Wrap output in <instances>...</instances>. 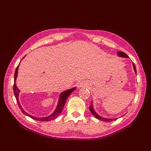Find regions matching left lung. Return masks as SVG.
<instances>
[{
  "label": "left lung",
  "instance_id": "1",
  "mask_svg": "<svg viewBox=\"0 0 151 151\" xmlns=\"http://www.w3.org/2000/svg\"><path fill=\"white\" fill-rule=\"evenodd\" d=\"M117 55H118V56H119L120 57L129 58V56H128L126 53H125L124 52H117ZM133 67H134V71L135 72V74H137L135 65V64H134V63H133ZM92 103L93 102L91 101V105L89 106V109H90V111H91V113H93V115L94 116V117L96 118L97 119H98L99 120H101V121H104V122H112L113 120H116L117 119V118H104V117H102L101 116H99L98 114H97L96 113V111H94Z\"/></svg>",
  "mask_w": 151,
  "mask_h": 151
}]
</instances>
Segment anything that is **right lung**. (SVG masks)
Returning <instances> with one entry per match:
<instances>
[{
	"instance_id": "right-lung-1",
	"label": "right lung",
	"mask_w": 151,
	"mask_h": 151,
	"mask_svg": "<svg viewBox=\"0 0 151 151\" xmlns=\"http://www.w3.org/2000/svg\"><path fill=\"white\" fill-rule=\"evenodd\" d=\"M25 56L22 58H24L25 57ZM19 64L18 65V66L17 67L16 69V71H15V74H14V95H15V97H16V99L17 103L18 104V106H19V107L21 109V111L23 113L24 115H26L27 116H28L29 117L31 118L32 119H34V120H37V121L47 122V121H51V120H53L54 119H55V118H57V116L59 115H60V114L61 113V112L62 111V109H63V107H64V105L65 104V101H66L67 99L68 98V96H69L70 95V94L73 92V91H74L76 90V87H75V88H72L70 89L66 90L65 91H63V92L60 93V96H59V99H58V104H57V108L55 109V110L53 111V113L52 114H51V115L48 116H46V117H42V118L33 116L29 115V114H28V113L26 112L24 110L23 108H22L21 105L20 104L19 101V98H18V96H19V94L20 91H19V89L17 88V87L16 86V78H17V72H18V68H19Z\"/></svg>"
}]
</instances>
